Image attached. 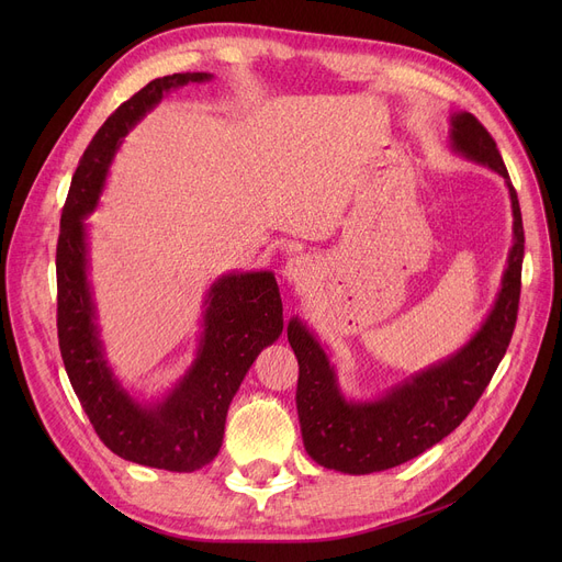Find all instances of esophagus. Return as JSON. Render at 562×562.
Returning a JSON list of instances; mask_svg holds the SVG:
<instances>
[{"instance_id": "1", "label": "esophagus", "mask_w": 562, "mask_h": 562, "mask_svg": "<svg viewBox=\"0 0 562 562\" xmlns=\"http://www.w3.org/2000/svg\"><path fill=\"white\" fill-rule=\"evenodd\" d=\"M316 273L314 261L307 255H293L286 259L282 276L289 284H305L307 280H312Z\"/></svg>"}]
</instances>
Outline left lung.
<instances>
[{"label":"left lung","instance_id":"left-lung-1","mask_svg":"<svg viewBox=\"0 0 562 562\" xmlns=\"http://www.w3.org/2000/svg\"><path fill=\"white\" fill-rule=\"evenodd\" d=\"M449 147L504 177L513 210V246L501 289L481 328L451 356L441 358L371 398L344 394L328 346L305 321L293 316L289 344L299 360L296 407L305 451L314 462L341 474L385 471L422 456L451 435L476 405L510 344L521 289L524 225L519 200L494 138L467 111L449 115Z\"/></svg>","mask_w":562,"mask_h":562}]
</instances>
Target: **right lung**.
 I'll return each mask as SVG.
<instances>
[{
	"label": "right lung",
	"instance_id": "1",
	"mask_svg": "<svg viewBox=\"0 0 562 562\" xmlns=\"http://www.w3.org/2000/svg\"><path fill=\"white\" fill-rule=\"evenodd\" d=\"M210 72H177L143 86L98 130L77 166L56 246L58 348L70 385L98 437L130 462L195 471L223 445L227 407L259 352L284 330L273 271H232L206 289L198 348L187 371L159 396L143 401L115 375L102 339L91 282L88 223L125 136L170 91L210 81Z\"/></svg>",
	"mask_w": 562,
	"mask_h": 562
}]
</instances>
